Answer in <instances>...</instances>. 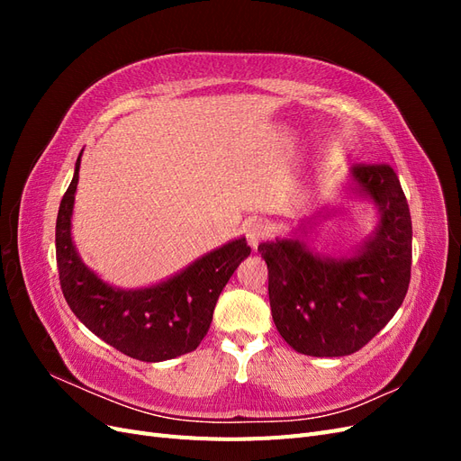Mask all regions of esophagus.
<instances>
[{
  "instance_id": "1",
  "label": "esophagus",
  "mask_w": 461,
  "mask_h": 461,
  "mask_svg": "<svg viewBox=\"0 0 461 461\" xmlns=\"http://www.w3.org/2000/svg\"><path fill=\"white\" fill-rule=\"evenodd\" d=\"M267 236H269V227L261 221L249 222L248 229H246V239H248V244L252 248H258V244L267 239Z\"/></svg>"
}]
</instances>
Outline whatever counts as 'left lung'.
Instances as JSON below:
<instances>
[{
  "label": "left lung",
  "mask_w": 461,
  "mask_h": 461,
  "mask_svg": "<svg viewBox=\"0 0 461 461\" xmlns=\"http://www.w3.org/2000/svg\"><path fill=\"white\" fill-rule=\"evenodd\" d=\"M352 178L379 205L381 221L361 252L325 259L298 240L258 246L269 269L271 313L296 352L340 357L361 350L402 305L411 278V215L388 163H357Z\"/></svg>",
  "instance_id": "left-lung-1"
}]
</instances>
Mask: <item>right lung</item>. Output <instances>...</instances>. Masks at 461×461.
<instances>
[{
	"instance_id": "add662e5",
	"label": "right lung",
	"mask_w": 461,
	"mask_h": 461,
	"mask_svg": "<svg viewBox=\"0 0 461 461\" xmlns=\"http://www.w3.org/2000/svg\"><path fill=\"white\" fill-rule=\"evenodd\" d=\"M78 167L80 156L55 225V256L68 308L95 337L134 359L165 361L194 352L212 325L222 288L252 252L246 239L209 252L183 273L151 288L109 286L80 261L73 246L71 215Z\"/></svg>"
}]
</instances>
